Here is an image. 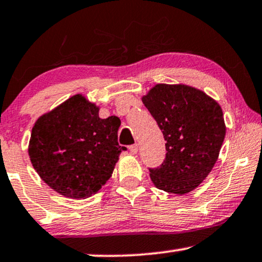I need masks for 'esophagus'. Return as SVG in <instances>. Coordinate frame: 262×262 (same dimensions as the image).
I'll use <instances>...</instances> for the list:
<instances>
[{"mask_svg": "<svg viewBox=\"0 0 262 262\" xmlns=\"http://www.w3.org/2000/svg\"><path fill=\"white\" fill-rule=\"evenodd\" d=\"M129 151L132 152V154H137L138 152V144H133L129 146Z\"/></svg>", "mask_w": 262, "mask_h": 262, "instance_id": "obj_1", "label": "esophagus"}]
</instances>
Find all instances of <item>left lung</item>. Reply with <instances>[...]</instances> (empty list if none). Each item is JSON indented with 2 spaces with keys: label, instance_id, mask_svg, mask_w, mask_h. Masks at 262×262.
Returning <instances> with one entry per match:
<instances>
[{
  "label": "left lung",
  "instance_id": "left-lung-1",
  "mask_svg": "<svg viewBox=\"0 0 262 262\" xmlns=\"http://www.w3.org/2000/svg\"><path fill=\"white\" fill-rule=\"evenodd\" d=\"M142 102L163 133L165 158L148 168L155 186L170 193L194 190L213 169L226 134L220 105L185 84H156Z\"/></svg>",
  "mask_w": 262,
  "mask_h": 262
}]
</instances>
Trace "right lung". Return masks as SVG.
Masks as SVG:
<instances>
[{
	"mask_svg": "<svg viewBox=\"0 0 262 262\" xmlns=\"http://www.w3.org/2000/svg\"><path fill=\"white\" fill-rule=\"evenodd\" d=\"M116 116L99 117V107L76 94L41 116L29 142L30 161L49 187L70 198L97 193L111 178L120 146Z\"/></svg>",
	"mask_w": 262,
	"mask_h": 262,
	"instance_id": "obj_1",
	"label": "right lung"
}]
</instances>
